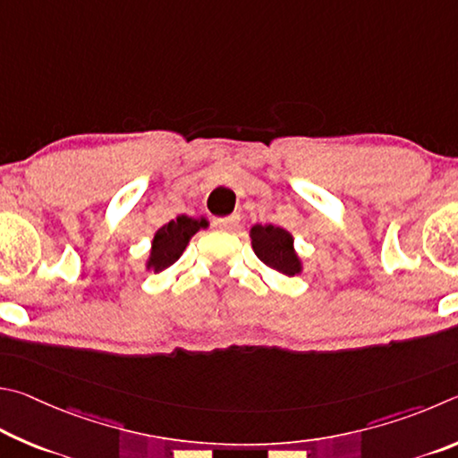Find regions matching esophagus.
I'll return each instance as SVG.
<instances>
[{
	"mask_svg": "<svg viewBox=\"0 0 458 458\" xmlns=\"http://www.w3.org/2000/svg\"><path fill=\"white\" fill-rule=\"evenodd\" d=\"M239 223V216L237 215H229V216H219V219H215V227L221 229V231H231Z\"/></svg>",
	"mask_w": 458,
	"mask_h": 458,
	"instance_id": "esophagus-1",
	"label": "esophagus"
}]
</instances>
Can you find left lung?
Here are the masks:
<instances>
[{"label": "left lung", "mask_w": 458, "mask_h": 458, "mask_svg": "<svg viewBox=\"0 0 458 458\" xmlns=\"http://www.w3.org/2000/svg\"><path fill=\"white\" fill-rule=\"evenodd\" d=\"M250 235L255 255L267 267L290 277L301 274V261L293 250L290 231L276 227V225H253Z\"/></svg>", "instance_id": "left-lung-1"}]
</instances>
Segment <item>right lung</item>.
Listing matches in <instances>:
<instances>
[{
	"mask_svg": "<svg viewBox=\"0 0 458 458\" xmlns=\"http://www.w3.org/2000/svg\"><path fill=\"white\" fill-rule=\"evenodd\" d=\"M207 225L208 221L205 216L192 219V216L187 215L176 216L174 221H168L166 225H163V227L155 233V239H152L147 269H152L155 274H158V271L171 267L182 255L184 247L191 242V237L195 235L199 229H205Z\"/></svg>",
	"mask_w": 458,
	"mask_h": 458,
	"instance_id": "1",
	"label": "right lung"
}]
</instances>
